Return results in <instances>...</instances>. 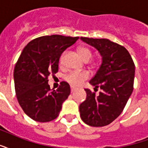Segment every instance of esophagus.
<instances>
[{"label": "esophagus", "instance_id": "34e87169", "mask_svg": "<svg viewBox=\"0 0 148 148\" xmlns=\"http://www.w3.org/2000/svg\"><path fill=\"white\" fill-rule=\"evenodd\" d=\"M76 90V88H74V87H71V92H74V91Z\"/></svg>", "mask_w": 148, "mask_h": 148}]
</instances>
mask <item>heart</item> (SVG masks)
Instances as JSON below:
<instances>
[{
  "mask_svg": "<svg viewBox=\"0 0 148 148\" xmlns=\"http://www.w3.org/2000/svg\"><path fill=\"white\" fill-rule=\"evenodd\" d=\"M78 53L82 59L85 62L89 61L92 57V51L86 47H81L78 48ZM60 64H63V56L60 58ZM89 77V74L87 71H71L65 76V81L71 86L77 87L86 81Z\"/></svg>",
  "mask_w": 148,
  "mask_h": 148,
  "instance_id": "1",
  "label": "heart"
}]
</instances>
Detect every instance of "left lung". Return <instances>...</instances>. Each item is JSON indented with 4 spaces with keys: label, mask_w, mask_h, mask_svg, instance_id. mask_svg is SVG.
<instances>
[{
    "label": "left lung",
    "mask_w": 148,
    "mask_h": 148,
    "mask_svg": "<svg viewBox=\"0 0 148 148\" xmlns=\"http://www.w3.org/2000/svg\"><path fill=\"white\" fill-rule=\"evenodd\" d=\"M81 39L95 47L102 63L89 83L95 92L85 88L87 98L79 106L83 121L91 127H104L116 119L123 110L134 90L135 65L124 47L107 39Z\"/></svg>",
    "instance_id": "1"
}]
</instances>
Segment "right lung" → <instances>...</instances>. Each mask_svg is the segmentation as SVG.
<instances>
[{"label": "right lung", "instance_id": "obj_1", "mask_svg": "<svg viewBox=\"0 0 148 148\" xmlns=\"http://www.w3.org/2000/svg\"><path fill=\"white\" fill-rule=\"evenodd\" d=\"M78 39L41 36L29 42L21 52L14 66V88L20 106L32 119L46 123L59 116L63 101L71 93L70 85L61 82L56 90L50 89L48 77L58 72L62 53Z\"/></svg>", "mask_w": 148, "mask_h": 148}]
</instances>
